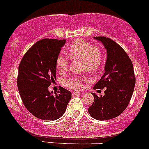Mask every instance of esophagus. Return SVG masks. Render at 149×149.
<instances>
[{"label": "esophagus", "instance_id": "esophagus-1", "mask_svg": "<svg viewBox=\"0 0 149 149\" xmlns=\"http://www.w3.org/2000/svg\"><path fill=\"white\" fill-rule=\"evenodd\" d=\"M81 92H72V95H81Z\"/></svg>", "mask_w": 149, "mask_h": 149}]
</instances>
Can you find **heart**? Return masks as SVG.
I'll return each mask as SVG.
<instances>
[{
    "label": "heart",
    "mask_w": 149,
    "mask_h": 149,
    "mask_svg": "<svg viewBox=\"0 0 149 149\" xmlns=\"http://www.w3.org/2000/svg\"><path fill=\"white\" fill-rule=\"evenodd\" d=\"M69 57L72 60L80 59L82 68L89 73H95L99 70L103 63V51L101 47L91 45L85 40L79 39L70 45L67 49ZM69 61L65 56L60 54L56 59V67L59 72H63L68 68ZM64 85L71 89H80L82 79L79 77H72L64 81Z\"/></svg>",
    "instance_id": "obj_1"
}]
</instances>
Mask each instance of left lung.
Wrapping results in <instances>:
<instances>
[{
  "label": "left lung",
  "mask_w": 149,
  "mask_h": 149,
  "mask_svg": "<svg viewBox=\"0 0 149 149\" xmlns=\"http://www.w3.org/2000/svg\"><path fill=\"white\" fill-rule=\"evenodd\" d=\"M107 51L104 73L94 89H103L104 95L92 93L95 100L88 107L91 117L107 120L118 117L128 106L133 93L136 78L132 61L117 43L106 37H94Z\"/></svg>",
  "instance_id": "obj_1"
}]
</instances>
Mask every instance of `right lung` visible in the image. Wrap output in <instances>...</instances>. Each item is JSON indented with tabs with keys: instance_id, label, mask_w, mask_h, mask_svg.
I'll use <instances>...</instances> for the list:
<instances>
[{
	"instance_id": "1",
	"label": "right lung",
	"mask_w": 149,
	"mask_h": 149,
	"mask_svg": "<svg viewBox=\"0 0 149 149\" xmlns=\"http://www.w3.org/2000/svg\"><path fill=\"white\" fill-rule=\"evenodd\" d=\"M66 40H40L30 47L19 66L17 86L30 113L44 120H55L65 113L71 92L61 87L53 95L48 87L56 79V59Z\"/></svg>"
}]
</instances>
